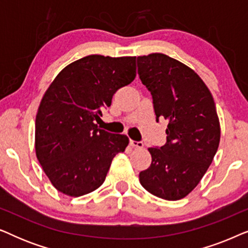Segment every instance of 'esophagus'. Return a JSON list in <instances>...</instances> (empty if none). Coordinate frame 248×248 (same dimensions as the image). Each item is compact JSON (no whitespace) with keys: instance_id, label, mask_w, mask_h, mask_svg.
<instances>
[{"instance_id":"1","label":"esophagus","mask_w":248,"mask_h":248,"mask_svg":"<svg viewBox=\"0 0 248 248\" xmlns=\"http://www.w3.org/2000/svg\"><path fill=\"white\" fill-rule=\"evenodd\" d=\"M130 144L134 148H143V142L142 141H134V140H130Z\"/></svg>"}]
</instances>
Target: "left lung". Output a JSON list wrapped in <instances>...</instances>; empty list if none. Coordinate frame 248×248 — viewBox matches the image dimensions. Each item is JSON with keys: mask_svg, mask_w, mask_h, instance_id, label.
I'll use <instances>...</instances> for the list:
<instances>
[{"mask_svg": "<svg viewBox=\"0 0 248 248\" xmlns=\"http://www.w3.org/2000/svg\"><path fill=\"white\" fill-rule=\"evenodd\" d=\"M138 74L152 96L155 120L168 121L166 143L149 148L151 165L140 183L158 198L176 201L199 184L220 141L216 104L201 78L165 54L139 56Z\"/></svg>", "mask_w": 248, "mask_h": 248, "instance_id": "obj_1", "label": "left lung"}]
</instances>
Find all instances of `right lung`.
I'll use <instances>...</instances> for the list:
<instances>
[{
    "instance_id": "1",
    "label": "right lung",
    "mask_w": 248,
    "mask_h": 248,
    "mask_svg": "<svg viewBox=\"0 0 248 248\" xmlns=\"http://www.w3.org/2000/svg\"><path fill=\"white\" fill-rule=\"evenodd\" d=\"M135 56L89 55L57 74L40 101L35 148L39 164L57 191L81 196L103 184L111 160L128 138L98 128L94 121L114 93L137 76Z\"/></svg>"
}]
</instances>
